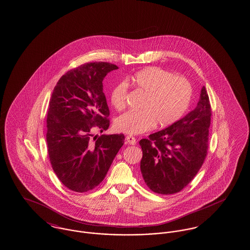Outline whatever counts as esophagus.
<instances>
[{
	"label": "esophagus",
	"mask_w": 250,
	"mask_h": 250,
	"mask_svg": "<svg viewBox=\"0 0 250 250\" xmlns=\"http://www.w3.org/2000/svg\"><path fill=\"white\" fill-rule=\"evenodd\" d=\"M126 143L130 145H135L136 139L133 136L128 135L126 137Z\"/></svg>",
	"instance_id": "34e87169"
}]
</instances>
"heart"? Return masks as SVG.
<instances>
[{"instance_id": "obj_1", "label": "heart", "mask_w": 250, "mask_h": 250, "mask_svg": "<svg viewBox=\"0 0 250 250\" xmlns=\"http://www.w3.org/2000/svg\"><path fill=\"white\" fill-rule=\"evenodd\" d=\"M136 90L144 94L141 110L128 111L115 120V128L123 133L137 135L154 128L166 127L177 122L191 101L193 88L184 77L150 66L137 72L130 78ZM128 84H116L110 91V103L117 110L126 107Z\"/></svg>"}]
</instances>
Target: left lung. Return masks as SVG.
Returning <instances> with one entry per match:
<instances>
[{
	"instance_id": "obj_1",
	"label": "left lung",
	"mask_w": 250,
	"mask_h": 250,
	"mask_svg": "<svg viewBox=\"0 0 250 250\" xmlns=\"http://www.w3.org/2000/svg\"><path fill=\"white\" fill-rule=\"evenodd\" d=\"M211 105L205 86L196 107L168 128L140 141L141 171L154 193H179L197 174L208 150Z\"/></svg>"
}]
</instances>
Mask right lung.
<instances>
[{
	"label": "right lung",
	"mask_w": 250,
	"mask_h": 250,
	"mask_svg": "<svg viewBox=\"0 0 250 250\" xmlns=\"http://www.w3.org/2000/svg\"><path fill=\"white\" fill-rule=\"evenodd\" d=\"M118 68L107 62L82 64L62 76L52 93L46 119L48 155L57 178L74 192L99 186L124 143L123 134H93L109 126L102 81Z\"/></svg>",
	"instance_id": "1"
}]
</instances>
